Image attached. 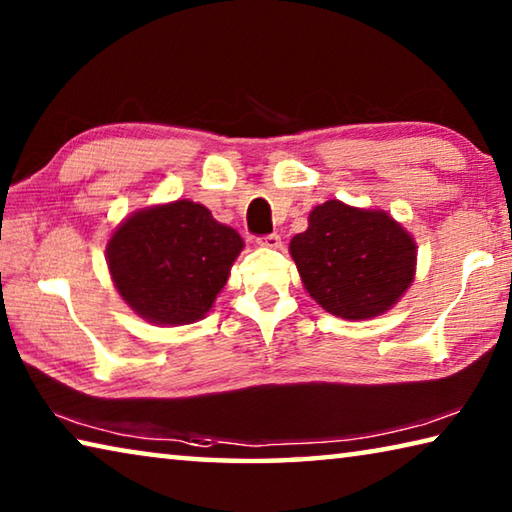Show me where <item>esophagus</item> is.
I'll return each instance as SVG.
<instances>
[{"label":"esophagus","instance_id":"obj_1","mask_svg":"<svg viewBox=\"0 0 512 512\" xmlns=\"http://www.w3.org/2000/svg\"><path fill=\"white\" fill-rule=\"evenodd\" d=\"M257 244L262 246V248H282V239H280V235H275V232H271V235L257 237Z\"/></svg>","mask_w":512,"mask_h":512}]
</instances>
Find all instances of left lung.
I'll return each mask as SVG.
<instances>
[{"instance_id": "left-lung-1", "label": "left lung", "mask_w": 512, "mask_h": 512, "mask_svg": "<svg viewBox=\"0 0 512 512\" xmlns=\"http://www.w3.org/2000/svg\"><path fill=\"white\" fill-rule=\"evenodd\" d=\"M289 250L309 296L348 320L384 314L415 273V244L400 223L341 201L314 207L309 228L291 239Z\"/></svg>"}]
</instances>
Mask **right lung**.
<instances>
[{
	"label": "right lung",
	"mask_w": 512,
	"mask_h": 512,
	"mask_svg": "<svg viewBox=\"0 0 512 512\" xmlns=\"http://www.w3.org/2000/svg\"><path fill=\"white\" fill-rule=\"evenodd\" d=\"M244 248L237 230L192 201L149 207L108 241V268L128 305L158 325L203 318Z\"/></svg>",
	"instance_id": "1"
}]
</instances>
